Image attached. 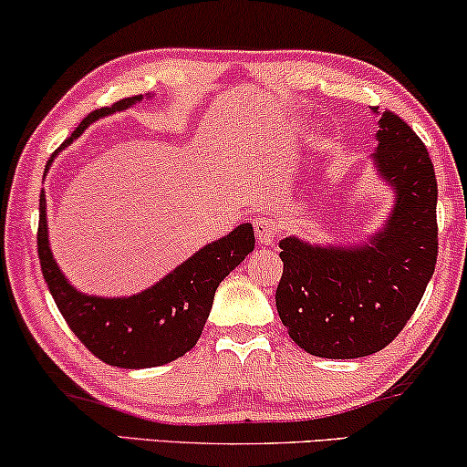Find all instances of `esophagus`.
Returning <instances> with one entry per match:
<instances>
[{"label":"esophagus","instance_id":"1","mask_svg":"<svg viewBox=\"0 0 467 467\" xmlns=\"http://www.w3.org/2000/svg\"><path fill=\"white\" fill-rule=\"evenodd\" d=\"M254 231L258 236V245H273L275 236L279 234V226L271 215H258L254 218Z\"/></svg>","mask_w":467,"mask_h":467}]
</instances>
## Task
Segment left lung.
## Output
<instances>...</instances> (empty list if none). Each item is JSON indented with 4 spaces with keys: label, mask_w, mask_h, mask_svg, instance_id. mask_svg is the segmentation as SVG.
<instances>
[{
    "label": "left lung",
    "mask_w": 467,
    "mask_h": 467,
    "mask_svg": "<svg viewBox=\"0 0 467 467\" xmlns=\"http://www.w3.org/2000/svg\"><path fill=\"white\" fill-rule=\"evenodd\" d=\"M372 165L393 190L383 226L364 243L279 241L281 324L300 349L353 359L385 349L423 298L438 255V183L428 150L393 111H377Z\"/></svg>",
    "instance_id": "left-lung-1"
}]
</instances>
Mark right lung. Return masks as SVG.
Returning <instances> with one entry per match:
<instances>
[{
  "label": "right lung",
  "mask_w": 467,
  "mask_h": 467,
  "mask_svg": "<svg viewBox=\"0 0 467 467\" xmlns=\"http://www.w3.org/2000/svg\"><path fill=\"white\" fill-rule=\"evenodd\" d=\"M140 101H143V95L129 97L111 108L95 109L58 150L76 141L88 124L114 111L133 108ZM55 156L57 152L50 162ZM254 245L252 224H241L222 239L207 243L143 292L120 298L93 296L76 290L58 268L50 252L44 190L39 194L37 254L46 285L71 332L93 356L109 366L129 370L154 368L173 362L192 349L212 311L215 290L226 275L254 252Z\"/></svg>",
  "instance_id": "add662e5"
}]
</instances>
